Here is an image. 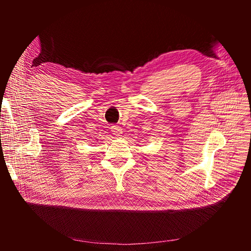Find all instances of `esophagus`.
<instances>
[{"label":"esophagus","mask_w":251,"mask_h":251,"mask_svg":"<svg viewBox=\"0 0 251 251\" xmlns=\"http://www.w3.org/2000/svg\"><path fill=\"white\" fill-rule=\"evenodd\" d=\"M111 131H112V134H113L115 137H119L122 134V127L117 126V125L111 126Z\"/></svg>","instance_id":"34e87169"}]
</instances>
